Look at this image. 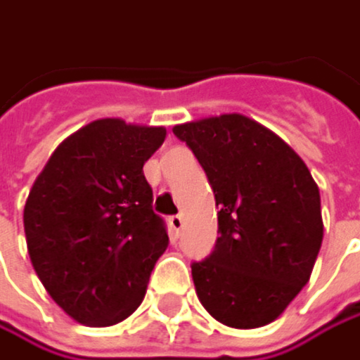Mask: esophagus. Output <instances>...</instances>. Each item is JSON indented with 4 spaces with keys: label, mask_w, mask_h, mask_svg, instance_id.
<instances>
[{
    "label": "esophagus",
    "mask_w": 360,
    "mask_h": 360,
    "mask_svg": "<svg viewBox=\"0 0 360 360\" xmlns=\"http://www.w3.org/2000/svg\"><path fill=\"white\" fill-rule=\"evenodd\" d=\"M168 228H170V234H172L174 238H179V234H181V230H184V217H181V215H172V217H168Z\"/></svg>",
    "instance_id": "obj_1"
}]
</instances>
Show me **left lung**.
Here are the masks:
<instances>
[{
  "instance_id": "8db88e82",
  "label": "left lung",
  "mask_w": 360,
  "mask_h": 360,
  "mask_svg": "<svg viewBox=\"0 0 360 360\" xmlns=\"http://www.w3.org/2000/svg\"><path fill=\"white\" fill-rule=\"evenodd\" d=\"M172 132L202 164L219 207L215 251L192 266L200 304L234 329L276 321L310 281L323 245L321 194L306 162L243 113Z\"/></svg>"
}]
</instances>
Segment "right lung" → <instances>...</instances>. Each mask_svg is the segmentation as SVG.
<instances>
[{"instance_id": "obj_1", "label": "right lung", "mask_w": 360, "mask_h": 360, "mask_svg": "<svg viewBox=\"0 0 360 360\" xmlns=\"http://www.w3.org/2000/svg\"><path fill=\"white\" fill-rule=\"evenodd\" d=\"M164 139V126L94 120L54 149L29 192L22 224L33 270L82 325L128 319L168 247L143 174Z\"/></svg>"}]
</instances>
